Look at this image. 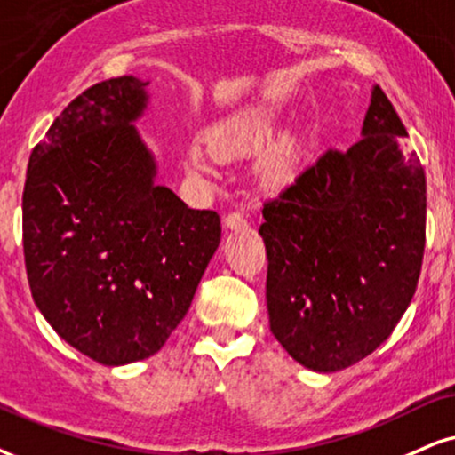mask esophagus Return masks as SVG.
<instances>
[{"label": "esophagus", "mask_w": 455, "mask_h": 455, "mask_svg": "<svg viewBox=\"0 0 455 455\" xmlns=\"http://www.w3.org/2000/svg\"><path fill=\"white\" fill-rule=\"evenodd\" d=\"M226 228L228 229H236V232H238V229H244L246 228V217L238 211L229 212V215L226 217Z\"/></svg>", "instance_id": "obj_1"}]
</instances>
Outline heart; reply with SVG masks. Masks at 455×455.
Listing matches in <instances>:
<instances>
[{
    "instance_id": "obj_1",
    "label": "heart",
    "mask_w": 455,
    "mask_h": 455,
    "mask_svg": "<svg viewBox=\"0 0 455 455\" xmlns=\"http://www.w3.org/2000/svg\"><path fill=\"white\" fill-rule=\"evenodd\" d=\"M274 132V122L270 116H253L251 120H246L244 124H240L229 137L223 139V148L226 149H243V148H253L272 137ZM185 164L194 175H211L212 168H215V156L211 149H206L204 145L196 143L189 148L188 156H185Z\"/></svg>"
}]
</instances>
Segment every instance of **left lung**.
<instances>
[{"instance_id": "obj_1", "label": "left lung", "mask_w": 455, "mask_h": 455, "mask_svg": "<svg viewBox=\"0 0 455 455\" xmlns=\"http://www.w3.org/2000/svg\"><path fill=\"white\" fill-rule=\"evenodd\" d=\"M373 86L361 141L327 149L263 204L266 299L280 346L318 373L378 350L411 304L426 243V177Z\"/></svg>"}]
</instances>
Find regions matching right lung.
Returning <instances> with one entry per match:
<instances>
[{
  "label": "right lung",
  "instance_id": "add662e5",
  "mask_svg": "<svg viewBox=\"0 0 455 455\" xmlns=\"http://www.w3.org/2000/svg\"><path fill=\"white\" fill-rule=\"evenodd\" d=\"M148 86L124 76L73 99L33 149L22 194L33 301L67 344L109 367L166 344L221 240L215 211L156 183L134 126Z\"/></svg>",
  "mask_w": 455,
  "mask_h": 455
}]
</instances>
